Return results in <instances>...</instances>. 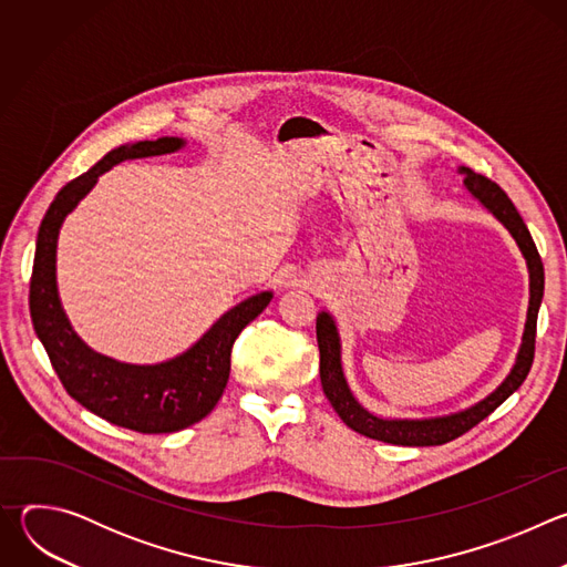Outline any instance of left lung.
Segmentation results:
<instances>
[{
  "label": "left lung",
  "instance_id": "8db88e82",
  "mask_svg": "<svg viewBox=\"0 0 567 567\" xmlns=\"http://www.w3.org/2000/svg\"><path fill=\"white\" fill-rule=\"evenodd\" d=\"M457 173L464 177L466 190L487 208L516 239V245L527 262L529 271V307H527V320H525V332H523V343L516 354V363L512 372L505 377V381L492 392L484 396L482 401L473 403V406L449 413V415H437V417H422V420H390V417H379L370 411H365L357 396L352 394L348 379L343 374V363H341V337L337 320L332 318L330 311H320L316 316V339H318V350H320V383L322 392L330 399L334 411L343 420L346 426L352 431L396 444V446H440L446 444L466 431H471L475 424H480L484 417H489L501 403L514 394L525 377L529 374L532 361H534V341H536V318H538V307L543 300V287H545V274H543V262L536 251L534 239L518 215L516 206L512 199L487 177H482L473 173L471 168H457Z\"/></svg>",
  "mask_w": 567,
  "mask_h": 567
}]
</instances>
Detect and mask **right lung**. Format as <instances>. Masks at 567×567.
Instances as JSON below:
<instances>
[{
    "label": "right lung",
    "instance_id": "add662e5",
    "mask_svg": "<svg viewBox=\"0 0 567 567\" xmlns=\"http://www.w3.org/2000/svg\"><path fill=\"white\" fill-rule=\"evenodd\" d=\"M186 145L179 136L138 141L107 152L94 168L69 182L51 202L35 241L29 291L31 320L64 390L110 424L138 433H175L204 420L219 401L237 334L262 313L274 291H260L221 313L186 352L152 365L123 363L99 354L80 339L62 309L55 282L58 235L64 217L125 158L171 154Z\"/></svg>",
    "mask_w": 567,
    "mask_h": 567
}]
</instances>
